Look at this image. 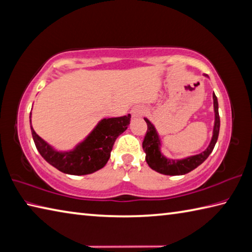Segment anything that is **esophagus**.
Returning a JSON list of instances; mask_svg holds the SVG:
<instances>
[{
	"mask_svg": "<svg viewBox=\"0 0 252 252\" xmlns=\"http://www.w3.org/2000/svg\"><path fill=\"white\" fill-rule=\"evenodd\" d=\"M130 114L132 117H140L142 114H144V108H142L141 106H135L131 108L130 111Z\"/></svg>",
	"mask_w": 252,
	"mask_h": 252,
	"instance_id": "34e87169",
	"label": "esophagus"
}]
</instances>
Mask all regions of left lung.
Instances as JSON below:
<instances>
[{
	"mask_svg": "<svg viewBox=\"0 0 252 252\" xmlns=\"http://www.w3.org/2000/svg\"><path fill=\"white\" fill-rule=\"evenodd\" d=\"M213 103H214L215 121L210 145L201 154L189 156L183 159H171L163 156V154L161 153V139L158 131H157L153 123L145 117L148 129H147L145 139L142 141V149L146 154L147 163L151 169L165 175H183L191 172L192 170L197 168L198 165L202 164L207 159V157L212 154L216 145L220 126V114H218V102L215 93H213Z\"/></svg>",
	"mask_w": 252,
	"mask_h": 252,
	"instance_id": "1",
	"label": "left lung"
}]
</instances>
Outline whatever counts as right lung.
<instances>
[{
	"label": "right lung",
	"instance_id": "add662e5",
	"mask_svg": "<svg viewBox=\"0 0 252 252\" xmlns=\"http://www.w3.org/2000/svg\"><path fill=\"white\" fill-rule=\"evenodd\" d=\"M32 136L38 153L52 167L67 174L85 175L102 169L111 157L114 142L130 123V114L122 117L103 118L85 138L71 150H57L36 134L32 126Z\"/></svg>",
	"mask_w": 252,
	"mask_h": 252
}]
</instances>
